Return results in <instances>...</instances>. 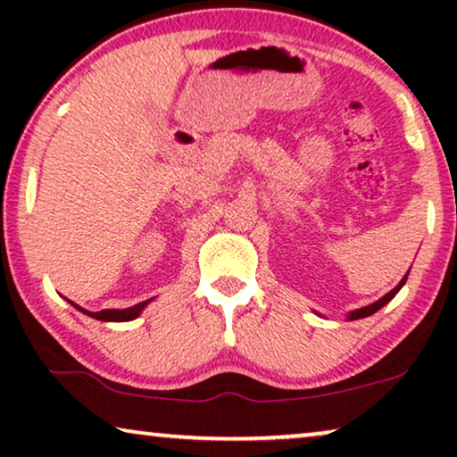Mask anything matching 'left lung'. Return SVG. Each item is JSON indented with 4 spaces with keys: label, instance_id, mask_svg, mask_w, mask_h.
Returning <instances> with one entry per match:
<instances>
[{
    "label": "left lung",
    "instance_id": "left-lung-1",
    "mask_svg": "<svg viewBox=\"0 0 457 457\" xmlns=\"http://www.w3.org/2000/svg\"><path fill=\"white\" fill-rule=\"evenodd\" d=\"M405 278L408 277H403L402 278V283H399L395 289H393L391 293H386V295L383 297V299H378V302H374V303H370V305H366V308H360V310H355V312H352V314H349V320H358V318H366V316H370V314H374V312H378L380 308H383V305H386L391 302L393 297L397 295V291L402 289L403 287V283H405Z\"/></svg>",
    "mask_w": 457,
    "mask_h": 457
}]
</instances>
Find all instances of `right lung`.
Masks as SVG:
<instances>
[{
	"instance_id": "add662e5",
	"label": "right lung",
	"mask_w": 457,
	"mask_h": 457,
	"mask_svg": "<svg viewBox=\"0 0 457 457\" xmlns=\"http://www.w3.org/2000/svg\"><path fill=\"white\" fill-rule=\"evenodd\" d=\"M149 302H141V303H137V305H133V308H127V310H102V312H87V310H83L80 308V305H77V303H72L74 308L77 310H80V312H85L87 316H91V318H97V320H108V322H127V320H133V318H137L141 314V310L145 308Z\"/></svg>"
}]
</instances>
